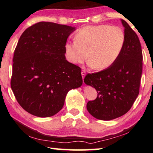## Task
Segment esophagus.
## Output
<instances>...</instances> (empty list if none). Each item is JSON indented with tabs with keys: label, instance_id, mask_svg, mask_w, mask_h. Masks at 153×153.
Returning <instances> with one entry per match:
<instances>
[{
	"label": "esophagus",
	"instance_id": "34e87169",
	"mask_svg": "<svg viewBox=\"0 0 153 153\" xmlns=\"http://www.w3.org/2000/svg\"><path fill=\"white\" fill-rule=\"evenodd\" d=\"M81 74H82V79L84 80V79H85V76H86V72H85V71H82V72H81Z\"/></svg>",
	"mask_w": 153,
	"mask_h": 153
}]
</instances>
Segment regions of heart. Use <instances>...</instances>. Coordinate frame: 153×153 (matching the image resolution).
<instances>
[{"instance_id":"obj_1","label":"heart","mask_w":153,"mask_h":153,"mask_svg":"<svg viewBox=\"0 0 153 153\" xmlns=\"http://www.w3.org/2000/svg\"><path fill=\"white\" fill-rule=\"evenodd\" d=\"M125 44L122 28L108 25L87 26L76 32L75 41L65 45L69 62L80 64L88 58V65L97 69L108 68L116 62Z\"/></svg>"}]
</instances>
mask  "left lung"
I'll return each instance as SVG.
<instances>
[{
	"label": "left lung",
	"mask_w": 153,
	"mask_h": 153,
	"mask_svg": "<svg viewBox=\"0 0 153 153\" xmlns=\"http://www.w3.org/2000/svg\"><path fill=\"white\" fill-rule=\"evenodd\" d=\"M125 28V44L114 64L102 71L88 74L84 82L94 88L97 99L88 101L86 108L97 119L110 120L126 114L139 93L143 53L139 37L128 23Z\"/></svg>",
	"instance_id": "8db88e82"
}]
</instances>
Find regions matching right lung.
I'll return each mask as SVG.
<instances>
[{
	"instance_id": "1",
	"label": "right lung",
	"mask_w": 153,
	"mask_h": 153,
	"mask_svg": "<svg viewBox=\"0 0 153 153\" xmlns=\"http://www.w3.org/2000/svg\"><path fill=\"white\" fill-rule=\"evenodd\" d=\"M75 27L40 22L26 29L13 57L11 88L28 113L49 117L59 112L71 89L82 85L81 70L66 60L65 45Z\"/></svg>"
}]
</instances>
